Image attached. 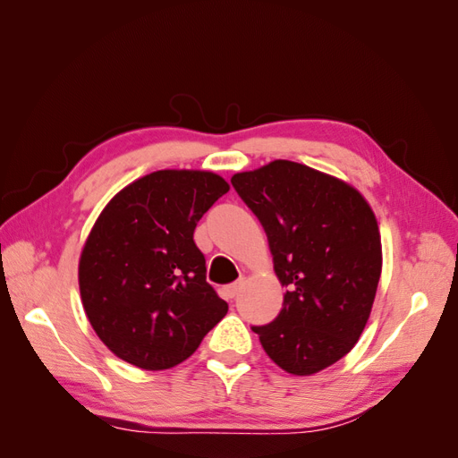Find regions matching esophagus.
Listing matches in <instances>:
<instances>
[{"instance_id": "34e87169", "label": "esophagus", "mask_w": 458, "mask_h": 458, "mask_svg": "<svg viewBox=\"0 0 458 458\" xmlns=\"http://www.w3.org/2000/svg\"><path fill=\"white\" fill-rule=\"evenodd\" d=\"M239 293H241V283H233V284H227V286L224 288V296H225L227 300L237 298Z\"/></svg>"}]
</instances>
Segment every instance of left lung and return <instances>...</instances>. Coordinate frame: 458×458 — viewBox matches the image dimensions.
<instances>
[{
	"instance_id": "8db88e82",
	"label": "left lung",
	"mask_w": 458,
	"mask_h": 458,
	"mask_svg": "<svg viewBox=\"0 0 458 458\" xmlns=\"http://www.w3.org/2000/svg\"><path fill=\"white\" fill-rule=\"evenodd\" d=\"M267 234L286 288L269 325L252 327L271 361L311 377L350 353L369 321L382 273L378 221L342 179L290 160L231 177Z\"/></svg>"
}]
</instances>
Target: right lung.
Listing matches in <instances>:
<instances>
[{
	"label": "right lung",
	"mask_w": 458,
	"mask_h": 458,
	"mask_svg": "<svg viewBox=\"0 0 458 458\" xmlns=\"http://www.w3.org/2000/svg\"><path fill=\"white\" fill-rule=\"evenodd\" d=\"M227 191L214 172L158 170L116 192L97 217L80 254V296L95 335L122 361L172 369L225 317L192 233Z\"/></svg>",
	"instance_id": "right-lung-1"
}]
</instances>
